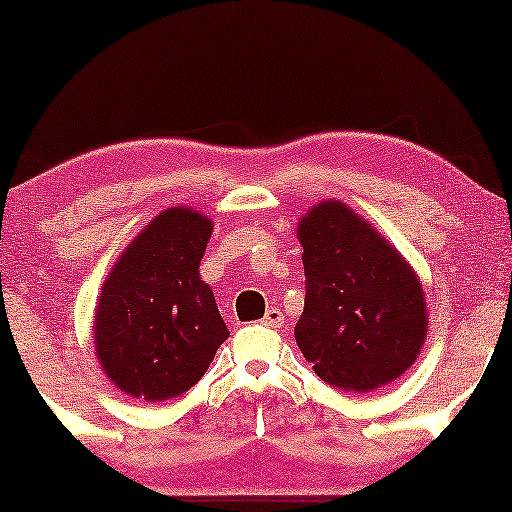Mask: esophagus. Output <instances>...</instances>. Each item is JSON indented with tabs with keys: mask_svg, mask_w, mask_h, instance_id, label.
I'll list each match as a JSON object with an SVG mask.
<instances>
[{
	"mask_svg": "<svg viewBox=\"0 0 512 512\" xmlns=\"http://www.w3.org/2000/svg\"><path fill=\"white\" fill-rule=\"evenodd\" d=\"M283 320H285V315H283V311H280V308H269V311L264 313V318H262V325L264 327H271V329H278V327H283Z\"/></svg>",
	"mask_w": 512,
	"mask_h": 512,
	"instance_id": "esophagus-1",
	"label": "esophagus"
}]
</instances>
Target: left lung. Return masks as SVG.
I'll list each match as a JSON object with an SVG mask.
<instances>
[{"label": "left lung", "mask_w": 512, "mask_h": 512, "mask_svg": "<svg viewBox=\"0 0 512 512\" xmlns=\"http://www.w3.org/2000/svg\"><path fill=\"white\" fill-rule=\"evenodd\" d=\"M306 301L294 327L313 371L366 394L406 373L427 338L422 280L385 236L343 201L315 204L297 227Z\"/></svg>", "instance_id": "8db88e82"}]
</instances>
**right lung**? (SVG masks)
<instances>
[{"label":"right lung","instance_id":"right-lung-1","mask_svg":"<svg viewBox=\"0 0 512 512\" xmlns=\"http://www.w3.org/2000/svg\"><path fill=\"white\" fill-rule=\"evenodd\" d=\"M213 222L187 206L162 211L118 257L95 311V350L129 397L167 401L204 376L229 336L199 262Z\"/></svg>","mask_w":512,"mask_h":512}]
</instances>
